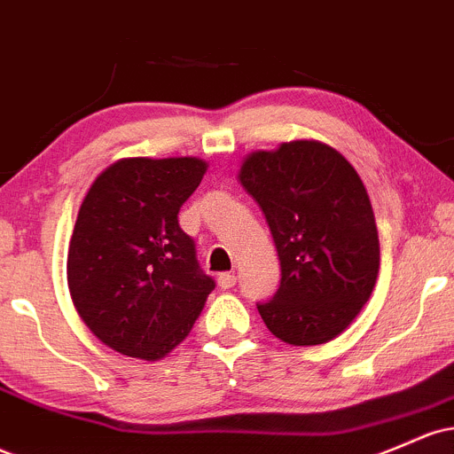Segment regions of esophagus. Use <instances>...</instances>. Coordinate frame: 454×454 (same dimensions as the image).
Wrapping results in <instances>:
<instances>
[{
	"label": "esophagus",
	"instance_id": "1",
	"mask_svg": "<svg viewBox=\"0 0 454 454\" xmlns=\"http://www.w3.org/2000/svg\"><path fill=\"white\" fill-rule=\"evenodd\" d=\"M217 284L223 288V291H228V288H232L237 284V276L235 273H219Z\"/></svg>",
	"mask_w": 454,
	"mask_h": 454
}]
</instances>
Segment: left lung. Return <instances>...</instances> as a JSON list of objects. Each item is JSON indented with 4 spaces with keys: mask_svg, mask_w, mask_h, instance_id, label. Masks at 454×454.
Instances as JSON below:
<instances>
[{
    "mask_svg": "<svg viewBox=\"0 0 454 454\" xmlns=\"http://www.w3.org/2000/svg\"><path fill=\"white\" fill-rule=\"evenodd\" d=\"M237 178L265 213L280 256V288L258 303L269 332L293 347L340 336L380 276V235L360 174L336 148L293 139L243 157Z\"/></svg>",
    "mask_w": 454,
    "mask_h": 454,
    "instance_id": "1",
    "label": "left lung"
}]
</instances>
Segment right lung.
<instances>
[{
    "label": "right lung",
    "instance_id": "1",
    "mask_svg": "<svg viewBox=\"0 0 454 454\" xmlns=\"http://www.w3.org/2000/svg\"><path fill=\"white\" fill-rule=\"evenodd\" d=\"M207 170L198 157L118 159L83 196L68 243V291L90 332L122 356L166 357L215 288L178 226Z\"/></svg>",
    "mask_w": 454,
    "mask_h": 454
}]
</instances>
